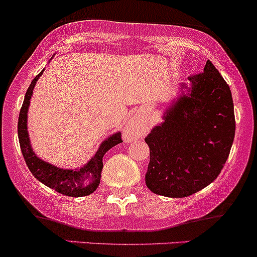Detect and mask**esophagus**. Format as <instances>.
<instances>
[{
  "mask_svg": "<svg viewBox=\"0 0 257 257\" xmlns=\"http://www.w3.org/2000/svg\"><path fill=\"white\" fill-rule=\"evenodd\" d=\"M145 132V124L138 115H133L123 129V138L125 142L141 138Z\"/></svg>",
  "mask_w": 257,
  "mask_h": 257,
  "instance_id": "esophagus-1",
  "label": "esophagus"
}]
</instances>
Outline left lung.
<instances>
[{"label": "left lung", "instance_id": "left-lung-1", "mask_svg": "<svg viewBox=\"0 0 257 257\" xmlns=\"http://www.w3.org/2000/svg\"><path fill=\"white\" fill-rule=\"evenodd\" d=\"M188 79L145 138L150 149L145 184L168 198H185L211 184L235 137L231 90L214 64L208 61L203 73Z\"/></svg>", "mask_w": 257, "mask_h": 257}]
</instances>
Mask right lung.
I'll list each match as a JSON object with an SVG mask.
<instances>
[{"instance_id": "obj_1", "label": "right lung", "mask_w": 257, "mask_h": 257, "mask_svg": "<svg viewBox=\"0 0 257 257\" xmlns=\"http://www.w3.org/2000/svg\"><path fill=\"white\" fill-rule=\"evenodd\" d=\"M43 72H45V69L31 82L30 87L26 92L20 116H18V139H20V147L22 150L23 158H25L28 169L35 175V178L42 184L47 185L48 188L53 189V190L58 191L59 194H63V195L72 196V198L89 195L98 188L100 183L103 157L108 150L112 149L114 145L123 142L120 138L121 134L120 132H116V133L108 137L107 139H104L100 143L92 159L88 160V163H85L79 169H63V168H58L41 159L33 152L32 145H31L27 129V113L35 85L37 80L40 79V77L42 76Z\"/></svg>"}]
</instances>
